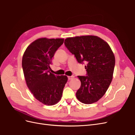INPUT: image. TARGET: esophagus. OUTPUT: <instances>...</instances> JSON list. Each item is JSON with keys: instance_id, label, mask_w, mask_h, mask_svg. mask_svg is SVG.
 Returning a JSON list of instances; mask_svg holds the SVG:
<instances>
[{"instance_id": "1", "label": "esophagus", "mask_w": 135, "mask_h": 135, "mask_svg": "<svg viewBox=\"0 0 135 135\" xmlns=\"http://www.w3.org/2000/svg\"><path fill=\"white\" fill-rule=\"evenodd\" d=\"M68 79L69 80H72L73 79H74V76H68Z\"/></svg>"}]
</instances>
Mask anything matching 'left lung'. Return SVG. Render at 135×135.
I'll list each match as a JSON object with an SVG mask.
<instances>
[{
  "label": "left lung",
  "mask_w": 135,
  "mask_h": 135,
  "mask_svg": "<svg viewBox=\"0 0 135 135\" xmlns=\"http://www.w3.org/2000/svg\"><path fill=\"white\" fill-rule=\"evenodd\" d=\"M64 45L77 62L86 64L85 76H78L81 81L76 97L90 104L98 102L109 86L115 66V56L107 42L96 36L67 38Z\"/></svg>",
  "instance_id": "1"
}]
</instances>
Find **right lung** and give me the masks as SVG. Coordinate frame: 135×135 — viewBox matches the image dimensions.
<instances>
[{"label": "right lung", "instance_id": "right-lung-1", "mask_svg": "<svg viewBox=\"0 0 135 135\" xmlns=\"http://www.w3.org/2000/svg\"><path fill=\"white\" fill-rule=\"evenodd\" d=\"M63 38H40L32 42L25 50L22 66L28 89L34 97L42 104L53 105L62 98L68 78L50 72V64Z\"/></svg>", "mask_w": 135, "mask_h": 135}]
</instances>
